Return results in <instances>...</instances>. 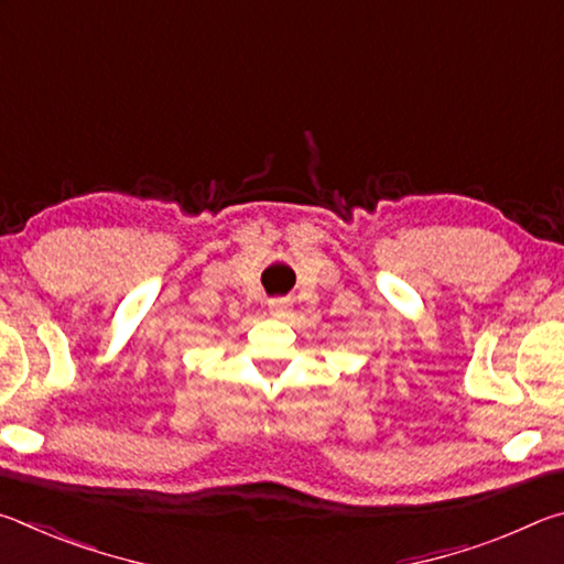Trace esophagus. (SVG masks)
Wrapping results in <instances>:
<instances>
[{"label":"esophagus","mask_w":564,"mask_h":564,"mask_svg":"<svg viewBox=\"0 0 564 564\" xmlns=\"http://www.w3.org/2000/svg\"><path fill=\"white\" fill-rule=\"evenodd\" d=\"M269 311H271L273 318H285L291 313V301L289 299H271Z\"/></svg>","instance_id":"34e87169"}]
</instances>
